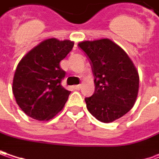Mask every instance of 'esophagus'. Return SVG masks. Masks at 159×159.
I'll list each match as a JSON object with an SVG mask.
<instances>
[{
    "label": "esophagus",
    "mask_w": 159,
    "mask_h": 159,
    "mask_svg": "<svg viewBox=\"0 0 159 159\" xmlns=\"http://www.w3.org/2000/svg\"><path fill=\"white\" fill-rule=\"evenodd\" d=\"M81 87H82V85H81V84H77V85H75V86H74V88L75 89V90H80Z\"/></svg>",
    "instance_id": "34e87169"
}]
</instances>
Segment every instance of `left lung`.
<instances>
[{
  "mask_svg": "<svg viewBox=\"0 0 159 159\" xmlns=\"http://www.w3.org/2000/svg\"><path fill=\"white\" fill-rule=\"evenodd\" d=\"M78 47L86 54L94 75V93L84 99L89 112L109 123L133 107L139 77L127 53L108 39L83 41Z\"/></svg>",
  "mask_w": 159,
  "mask_h": 159,
  "instance_id": "1",
  "label": "left lung"
}]
</instances>
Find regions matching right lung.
<instances>
[{
  "label": "right lung",
  "instance_id": "obj_1",
  "mask_svg": "<svg viewBox=\"0 0 159 159\" xmlns=\"http://www.w3.org/2000/svg\"><path fill=\"white\" fill-rule=\"evenodd\" d=\"M73 47L70 40L48 39L26 54L18 64L12 92L18 105L28 116L48 120L63 109L71 92L61 85L66 72L59 63Z\"/></svg>",
  "mask_w": 159,
  "mask_h": 159
}]
</instances>
